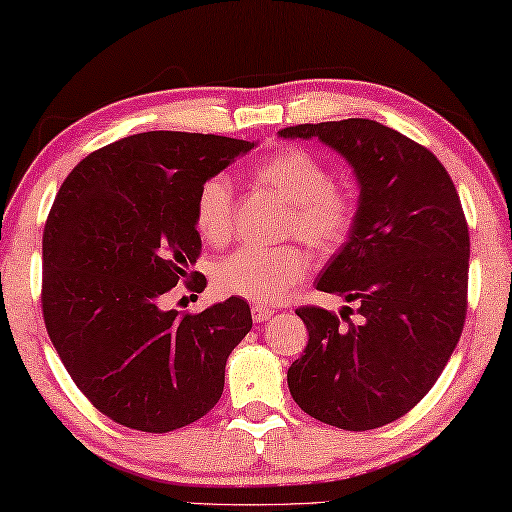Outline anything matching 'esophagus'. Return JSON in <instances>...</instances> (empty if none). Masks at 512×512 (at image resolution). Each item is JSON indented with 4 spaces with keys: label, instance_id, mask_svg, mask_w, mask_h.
<instances>
[{
    "label": "esophagus",
    "instance_id": "1",
    "mask_svg": "<svg viewBox=\"0 0 512 512\" xmlns=\"http://www.w3.org/2000/svg\"><path fill=\"white\" fill-rule=\"evenodd\" d=\"M251 317H254L256 324H263L267 320H272L274 317V311L270 306H263V304H254L251 306Z\"/></svg>",
    "mask_w": 512,
    "mask_h": 512
}]
</instances>
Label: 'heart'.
I'll return each instance as SVG.
<instances>
[{
  "label": "heart",
  "mask_w": 512,
  "mask_h": 512,
  "mask_svg": "<svg viewBox=\"0 0 512 512\" xmlns=\"http://www.w3.org/2000/svg\"><path fill=\"white\" fill-rule=\"evenodd\" d=\"M254 179L290 201L283 236L301 238L317 251L331 254L351 236L356 199L331 181L322 158L301 147H283L256 165ZM197 231L213 245L233 233V190L226 174H215L199 188L195 206ZM313 256L301 245L276 249L245 247L217 263L213 281L222 295L245 297L256 304H276L311 272Z\"/></svg>",
  "instance_id": "heart-1"
}]
</instances>
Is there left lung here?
Returning <instances> with one entry per match:
<instances>
[{
  "mask_svg": "<svg viewBox=\"0 0 512 512\" xmlns=\"http://www.w3.org/2000/svg\"><path fill=\"white\" fill-rule=\"evenodd\" d=\"M279 136L320 138L360 186L351 236L315 281L354 301L360 322L297 308L308 347L288 370L290 395L324 424L379 429L420 404L463 333L469 231L460 197L429 149L374 120L297 124Z\"/></svg>",
  "mask_w": 512,
  "mask_h": 512,
  "instance_id": "obj_1",
  "label": "left lung"
}]
</instances>
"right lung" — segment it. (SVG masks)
<instances>
[{
  "mask_svg": "<svg viewBox=\"0 0 512 512\" xmlns=\"http://www.w3.org/2000/svg\"><path fill=\"white\" fill-rule=\"evenodd\" d=\"M254 142L147 131L88 154L67 174L43 233V317L67 374L99 413L167 433L204 417L226 358L251 329L229 297L201 313L165 311L201 251L199 188Z\"/></svg>",
  "mask_w": 512,
  "mask_h": 512,
  "instance_id": "add662e5",
  "label": "right lung"
}]
</instances>
